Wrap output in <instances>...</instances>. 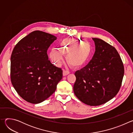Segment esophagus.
I'll list each match as a JSON object with an SVG mask.
<instances>
[{
	"label": "esophagus",
	"mask_w": 133,
	"mask_h": 133,
	"mask_svg": "<svg viewBox=\"0 0 133 133\" xmlns=\"http://www.w3.org/2000/svg\"><path fill=\"white\" fill-rule=\"evenodd\" d=\"M69 73H70V72L69 71H67V70H64V69L63 70V76H67Z\"/></svg>",
	"instance_id": "esophagus-1"
}]
</instances>
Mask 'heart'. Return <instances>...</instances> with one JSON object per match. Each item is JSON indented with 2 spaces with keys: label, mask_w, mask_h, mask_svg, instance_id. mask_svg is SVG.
<instances>
[{
  "label": "heart",
  "mask_w": 133,
  "mask_h": 133,
  "mask_svg": "<svg viewBox=\"0 0 133 133\" xmlns=\"http://www.w3.org/2000/svg\"><path fill=\"white\" fill-rule=\"evenodd\" d=\"M90 46L86 40L75 38H65L60 43L59 49L52 48L49 52L52 62L59 66L64 61V56H66L67 62L74 67L84 64L90 54Z\"/></svg>",
  "instance_id": "heart-1"
}]
</instances>
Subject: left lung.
I'll list each match as a JSON object with an SVG mask.
<instances>
[{
	"mask_svg": "<svg viewBox=\"0 0 133 133\" xmlns=\"http://www.w3.org/2000/svg\"><path fill=\"white\" fill-rule=\"evenodd\" d=\"M95 52L89 63L75 75L74 94L90 106L102 105L114 97L121 87L124 67L116 49L102 39L92 38Z\"/></svg>",
	"mask_w": 133,
	"mask_h": 133,
	"instance_id": "8db88e82",
	"label": "left lung"
}]
</instances>
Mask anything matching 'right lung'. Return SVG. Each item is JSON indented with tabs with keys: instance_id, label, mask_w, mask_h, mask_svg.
<instances>
[{
	"instance_id": "1",
	"label": "right lung",
	"mask_w": 133,
	"mask_h": 133,
	"mask_svg": "<svg viewBox=\"0 0 133 133\" xmlns=\"http://www.w3.org/2000/svg\"><path fill=\"white\" fill-rule=\"evenodd\" d=\"M56 37L36 30L23 38L15 46L11 55L10 78L22 98L38 104L55 91L62 79L63 70L48 60L47 50Z\"/></svg>"
}]
</instances>
